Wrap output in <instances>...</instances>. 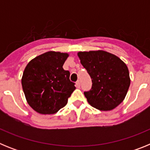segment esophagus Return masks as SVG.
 <instances>
[{
	"label": "esophagus",
	"instance_id": "obj_1",
	"mask_svg": "<svg viewBox=\"0 0 150 150\" xmlns=\"http://www.w3.org/2000/svg\"><path fill=\"white\" fill-rule=\"evenodd\" d=\"M76 86L77 87V88H79V87H80V82H79V80H77V81H76Z\"/></svg>",
	"mask_w": 150,
	"mask_h": 150
}]
</instances>
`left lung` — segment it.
Segmentation results:
<instances>
[{"label": "left lung", "instance_id": "1", "mask_svg": "<svg viewBox=\"0 0 150 150\" xmlns=\"http://www.w3.org/2000/svg\"><path fill=\"white\" fill-rule=\"evenodd\" d=\"M77 55L92 81L91 89L84 92L88 104L101 111L112 110L120 105L131 83L125 63L104 50L79 52Z\"/></svg>", "mask_w": 150, "mask_h": 150}]
</instances>
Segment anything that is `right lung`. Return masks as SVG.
Returning a JSON list of instances; mask_svg holds the SVG:
<instances>
[{"label":"right lung","instance_id":"obj_1","mask_svg":"<svg viewBox=\"0 0 150 150\" xmlns=\"http://www.w3.org/2000/svg\"><path fill=\"white\" fill-rule=\"evenodd\" d=\"M67 52L50 51L35 57L24 70L22 86L26 100L40 114H54L67 104L76 87L63 64Z\"/></svg>","mask_w":150,"mask_h":150}]
</instances>
